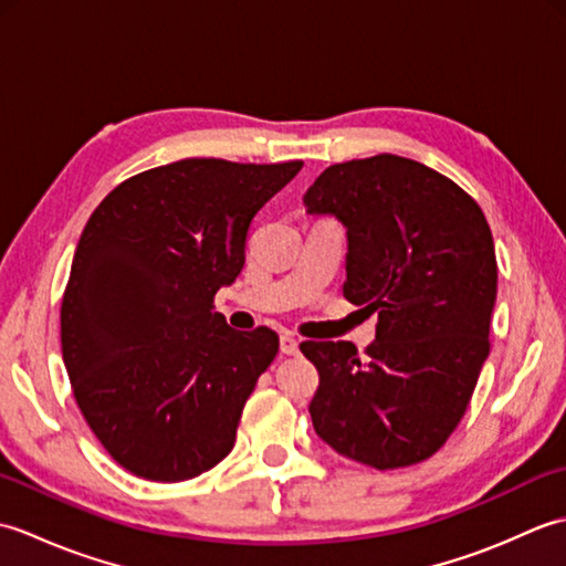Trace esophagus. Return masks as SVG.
<instances>
[{
  "mask_svg": "<svg viewBox=\"0 0 566 566\" xmlns=\"http://www.w3.org/2000/svg\"><path fill=\"white\" fill-rule=\"evenodd\" d=\"M280 350L284 353V355H296L298 353V340L294 338L292 333H284L282 338H280Z\"/></svg>",
  "mask_w": 566,
  "mask_h": 566,
  "instance_id": "1",
  "label": "esophagus"
}]
</instances>
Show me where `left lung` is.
Here are the masks:
<instances>
[{
    "label": "left lung",
    "instance_id": "left-lung-1",
    "mask_svg": "<svg viewBox=\"0 0 566 566\" xmlns=\"http://www.w3.org/2000/svg\"><path fill=\"white\" fill-rule=\"evenodd\" d=\"M304 203L347 228L343 294L379 318L365 355L347 340L298 345L318 369L314 428L379 472L423 462L462 420L491 350L486 216L452 179L391 153L326 167Z\"/></svg>",
    "mask_w": 566,
    "mask_h": 566
}]
</instances>
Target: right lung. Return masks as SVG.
Segmentation results:
<instances>
[{
  "mask_svg": "<svg viewBox=\"0 0 566 566\" xmlns=\"http://www.w3.org/2000/svg\"><path fill=\"white\" fill-rule=\"evenodd\" d=\"M302 165L177 160L128 177L90 216L60 343L84 420L126 472L185 482L233 450L280 335L233 331L213 296L243 270L255 213Z\"/></svg>",
  "mask_w": 566,
  "mask_h": 566,
  "instance_id": "1",
  "label": "right lung"
}]
</instances>
